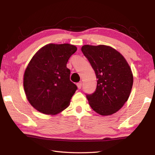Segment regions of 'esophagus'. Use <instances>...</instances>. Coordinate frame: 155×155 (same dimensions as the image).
<instances>
[{"label": "esophagus", "mask_w": 155, "mask_h": 155, "mask_svg": "<svg viewBox=\"0 0 155 155\" xmlns=\"http://www.w3.org/2000/svg\"><path fill=\"white\" fill-rule=\"evenodd\" d=\"M77 87H78V89H81V87H82V83H81V82H80V83H78L77 84Z\"/></svg>", "instance_id": "1"}]
</instances>
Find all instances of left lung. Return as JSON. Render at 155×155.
<instances>
[{
	"label": "left lung",
	"instance_id": "obj_1",
	"mask_svg": "<svg viewBox=\"0 0 155 155\" xmlns=\"http://www.w3.org/2000/svg\"><path fill=\"white\" fill-rule=\"evenodd\" d=\"M81 51L94 69L96 91L87 98L91 107L102 116H108L123 107L130 94L133 75L119 52L109 46L86 45Z\"/></svg>",
	"mask_w": 155,
	"mask_h": 155
}]
</instances>
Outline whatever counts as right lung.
<instances>
[{"label": "right lung", "mask_w": 155, "mask_h": 155, "mask_svg": "<svg viewBox=\"0 0 155 155\" xmlns=\"http://www.w3.org/2000/svg\"><path fill=\"white\" fill-rule=\"evenodd\" d=\"M77 48L70 44H48L36 52L27 65L23 78L25 93L36 110L55 115L71 103L77 87L70 81L67 67Z\"/></svg>", "instance_id": "obj_1"}]
</instances>
